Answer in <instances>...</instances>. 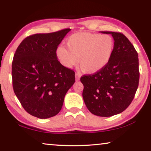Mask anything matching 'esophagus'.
<instances>
[{"mask_svg": "<svg viewBox=\"0 0 151 151\" xmlns=\"http://www.w3.org/2000/svg\"><path fill=\"white\" fill-rule=\"evenodd\" d=\"M80 78H81V75L79 73H76L75 74V80H76V81H78L79 80H80Z\"/></svg>", "mask_w": 151, "mask_h": 151, "instance_id": "34e87169", "label": "esophagus"}]
</instances>
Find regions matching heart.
I'll list each match as a JSON object with an SVG mask.
<instances>
[{
    "label": "heart",
    "mask_w": 151,
    "mask_h": 151,
    "mask_svg": "<svg viewBox=\"0 0 151 151\" xmlns=\"http://www.w3.org/2000/svg\"><path fill=\"white\" fill-rule=\"evenodd\" d=\"M68 49L60 45L56 55L61 65L72 68L77 63L83 73H96L104 68L111 60L114 48V41L109 35L77 32L66 40Z\"/></svg>",
    "instance_id": "1"
}]
</instances>
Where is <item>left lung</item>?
<instances>
[{"label": "left lung", "mask_w": 151, "mask_h": 151, "mask_svg": "<svg viewBox=\"0 0 151 151\" xmlns=\"http://www.w3.org/2000/svg\"><path fill=\"white\" fill-rule=\"evenodd\" d=\"M111 34L114 48L105 67L93 75H83V97L91 113L111 116L123 112L133 100L139 82L138 53L129 40L121 32Z\"/></svg>", "instance_id": "8db88e82"}]
</instances>
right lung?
<instances>
[{"mask_svg": "<svg viewBox=\"0 0 151 151\" xmlns=\"http://www.w3.org/2000/svg\"><path fill=\"white\" fill-rule=\"evenodd\" d=\"M71 29L35 34L22 40L12 63V86L28 113L39 119L54 116L75 82L74 70L61 65L56 50Z\"/></svg>", "mask_w": 151, "mask_h": 151, "instance_id": "1", "label": "right lung"}]
</instances>
